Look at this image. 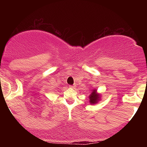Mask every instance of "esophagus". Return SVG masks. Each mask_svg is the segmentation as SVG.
<instances>
[{
  "mask_svg": "<svg viewBox=\"0 0 147 147\" xmlns=\"http://www.w3.org/2000/svg\"><path fill=\"white\" fill-rule=\"evenodd\" d=\"M76 85H73V86H70V88H73V89H74V88H76Z\"/></svg>",
  "mask_w": 147,
  "mask_h": 147,
  "instance_id": "34e87169",
  "label": "esophagus"
}]
</instances>
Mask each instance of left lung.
Masks as SVG:
<instances>
[{
	"label": "left lung",
	"instance_id": "8db88e82",
	"mask_svg": "<svg viewBox=\"0 0 147 147\" xmlns=\"http://www.w3.org/2000/svg\"><path fill=\"white\" fill-rule=\"evenodd\" d=\"M92 91L90 92V94L89 96V102L90 104H97L98 102L100 101L101 100V95L100 94L98 93L97 90L94 89L92 88L91 90Z\"/></svg>",
	"mask_w": 147,
	"mask_h": 147
}]
</instances>
